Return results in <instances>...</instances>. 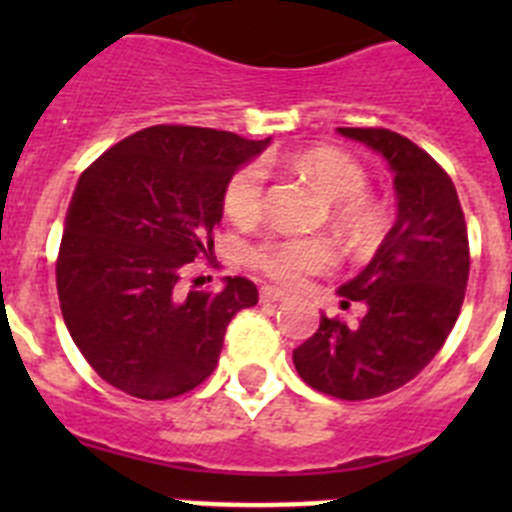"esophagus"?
<instances>
[{
  "instance_id": "34e87169",
  "label": "esophagus",
  "mask_w": 512,
  "mask_h": 512,
  "mask_svg": "<svg viewBox=\"0 0 512 512\" xmlns=\"http://www.w3.org/2000/svg\"><path fill=\"white\" fill-rule=\"evenodd\" d=\"M287 300V292L279 287H261V302H282Z\"/></svg>"
}]
</instances>
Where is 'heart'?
<instances>
[{
  "label": "heart",
  "mask_w": 512,
  "mask_h": 512,
  "mask_svg": "<svg viewBox=\"0 0 512 512\" xmlns=\"http://www.w3.org/2000/svg\"><path fill=\"white\" fill-rule=\"evenodd\" d=\"M292 164L307 174L333 202L330 223L354 248H369L382 233V212L366 197V171L354 156L333 146H315L297 153ZM264 169L246 164L230 176L223 207L233 223H253L264 207ZM248 261L266 277L295 284L307 274H318L333 264V251L325 241L269 235L248 251Z\"/></svg>",
  "instance_id": "heart-1"
}]
</instances>
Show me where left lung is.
Wrapping results in <instances>:
<instances>
[{
	"instance_id": "obj_1",
	"label": "left lung",
	"mask_w": 512,
	"mask_h": 512,
	"mask_svg": "<svg viewBox=\"0 0 512 512\" xmlns=\"http://www.w3.org/2000/svg\"><path fill=\"white\" fill-rule=\"evenodd\" d=\"M390 164L397 220L374 259L338 287L341 307L364 302L348 325L320 315L295 348V369L312 390L372 400L418 377L459 318L469 279V238L454 182L413 140L384 128H338Z\"/></svg>"
}]
</instances>
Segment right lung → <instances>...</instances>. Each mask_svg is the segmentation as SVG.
<instances>
[{
	"label": "right lung",
	"instance_id": "obj_1",
	"mask_svg": "<svg viewBox=\"0 0 512 512\" xmlns=\"http://www.w3.org/2000/svg\"><path fill=\"white\" fill-rule=\"evenodd\" d=\"M266 140L192 125L133 133L79 176L63 223L56 287L76 348L140 400L184 395L215 372L235 312L256 284L182 292L184 266L212 253L230 176Z\"/></svg>",
	"mask_w": 512,
	"mask_h": 512
}]
</instances>
